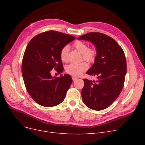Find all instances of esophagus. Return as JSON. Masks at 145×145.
Wrapping results in <instances>:
<instances>
[{
	"instance_id": "esophagus-1",
	"label": "esophagus",
	"mask_w": 145,
	"mask_h": 145,
	"mask_svg": "<svg viewBox=\"0 0 145 145\" xmlns=\"http://www.w3.org/2000/svg\"><path fill=\"white\" fill-rule=\"evenodd\" d=\"M72 80H73V81H74V80H77V78H76V77H74V76H73V77H72Z\"/></svg>"
}]
</instances>
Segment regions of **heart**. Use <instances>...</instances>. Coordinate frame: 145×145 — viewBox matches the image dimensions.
I'll return each mask as SVG.
<instances>
[{"instance_id":"b5f03b06","label":"heart","mask_w":145,"mask_h":145,"mask_svg":"<svg viewBox=\"0 0 145 145\" xmlns=\"http://www.w3.org/2000/svg\"><path fill=\"white\" fill-rule=\"evenodd\" d=\"M74 48L79 51L82 55L83 59L89 63H93L96 58L97 52L95 49L89 48L88 45L82 41H76L74 44ZM68 46H65L60 51V56L62 61L66 62L68 58ZM88 68V64L82 62L79 63H71L66 66V72L74 76H79Z\"/></svg>"}]
</instances>
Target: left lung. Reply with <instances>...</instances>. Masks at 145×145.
I'll list each match as a JSON object with an SVG mask.
<instances>
[{
    "label": "left lung",
    "mask_w": 145,
    "mask_h": 145,
    "mask_svg": "<svg viewBox=\"0 0 145 145\" xmlns=\"http://www.w3.org/2000/svg\"><path fill=\"white\" fill-rule=\"evenodd\" d=\"M78 39L92 42L97 52L95 63L86 74L96 76L97 80L83 79V102L91 109L103 110L116 99L123 88L126 74L124 52L113 38L103 33L90 32Z\"/></svg>",
    "instance_id": "left-lung-1"
}]
</instances>
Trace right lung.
Instances as JSON below:
<instances>
[{
  "mask_svg": "<svg viewBox=\"0 0 145 145\" xmlns=\"http://www.w3.org/2000/svg\"><path fill=\"white\" fill-rule=\"evenodd\" d=\"M74 39L72 35L49 30L35 36L28 43L22 73L27 92L39 105L52 107L64 101L72 79L68 74L53 77L50 72L53 68L59 74L63 72L60 51Z\"/></svg>",
  "mask_w": 145,
  "mask_h": 145,
  "instance_id": "obj_1",
  "label": "right lung"
}]
</instances>
